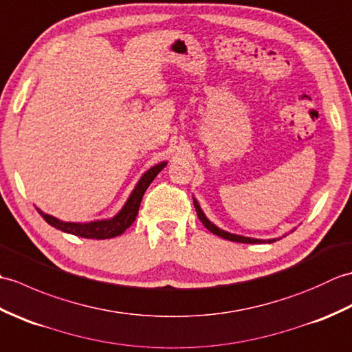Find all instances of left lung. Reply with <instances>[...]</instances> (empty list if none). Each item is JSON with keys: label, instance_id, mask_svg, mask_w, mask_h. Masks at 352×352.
Returning <instances> with one entry per match:
<instances>
[{"label": "left lung", "instance_id": "obj_1", "mask_svg": "<svg viewBox=\"0 0 352 352\" xmlns=\"http://www.w3.org/2000/svg\"><path fill=\"white\" fill-rule=\"evenodd\" d=\"M193 206H195V210H197V214H198V218H199V221L204 223V227L210 231V233H213V234H216V236H221L222 239H227V241H231V242H241V243H272V242H275V241H278V239H281V237H284V236H287V233L286 234H283L281 237H274V239H256V237H246V236H242V234H234V233H230V231H226V230H222V228H219L218 226H214V223L207 218L206 216V213L203 212V208H201V206H199V203H198V199L193 197ZM295 230V228H294ZM292 230V231H294Z\"/></svg>", "mask_w": 352, "mask_h": 352}]
</instances>
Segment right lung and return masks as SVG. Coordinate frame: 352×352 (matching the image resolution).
<instances>
[{"instance_id": "1", "label": "right lung", "mask_w": 352, "mask_h": 352, "mask_svg": "<svg viewBox=\"0 0 352 352\" xmlns=\"http://www.w3.org/2000/svg\"><path fill=\"white\" fill-rule=\"evenodd\" d=\"M168 162H160L154 164L153 168H149L144 175L139 178V182L134 186L130 197L126 198L124 206L121 207L115 216L107 219H96L89 222H66L54 218L52 214H48L42 212L41 208H37V212L41 213L42 218L47 221L51 227L57 230H62L65 233H69L78 237L85 239H111L119 234H122L124 231L129 228L131 223L136 221V216L140 207V201L144 198V193L148 189V186L153 183L154 178L159 175V172L166 166Z\"/></svg>"}]
</instances>
